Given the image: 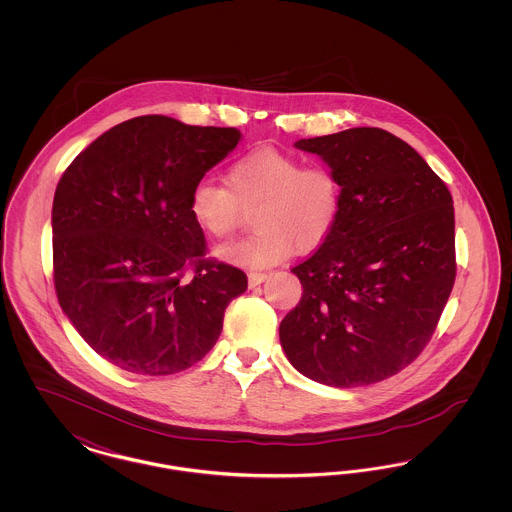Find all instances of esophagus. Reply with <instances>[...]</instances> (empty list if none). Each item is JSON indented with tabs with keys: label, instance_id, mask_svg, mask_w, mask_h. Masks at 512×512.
Wrapping results in <instances>:
<instances>
[{
	"label": "esophagus",
	"instance_id": "esophagus-1",
	"mask_svg": "<svg viewBox=\"0 0 512 512\" xmlns=\"http://www.w3.org/2000/svg\"><path fill=\"white\" fill-rule=\"evenodd\" d=\"M267 278V272H249V274H247V280H249V288H255V286L263 284Z\"/></svg>",
	"mask_w": 512,
	"mask_h": 512
}]
</instances>
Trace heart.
<instances>
[{
    "mask_svg": "<svg viewBox=\"0 0 512 512\" xmlns=\"http://www.w3.org/2000/svg\"><path fill=\"white\" fill-rule=\"evenodd\" d=\"M343 188L330 165L307 163L276 147H257L238 157L226 172V186L199 180L190 195L195 224L211 238H228L253 211L255 232L217 249L222 261L267 268L286 261L297 247L311 251L334 232Z\"/></svg>",
    "mask_w": 512,
    "mask_h": 512,
    "instance_id": "heart-1",
    "label": "heart"
}]
</instances>
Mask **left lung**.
Instances as JSON below:
<instances>
[{
  "mask_svg": "<svg viewBox=\"0 0 512 512\" xmlns=\"http://www.w3.org/2000/svg\"><path fill=\"white\" fill-rule=\"evenodd\" d=\"M338 172L334 232L292 268L303 295L280 324L286 357L307 378L357 388L422 353L451 295L455 211L445 182L382 128L299 140Z\"/></svg>",
  "mask_w": 512,
  "mask_h": 512,
  "instance_id": "left-lung-1",
  "label": "left lung"
}]
</instances>
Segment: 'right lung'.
Returning <instances> with one entry per match:
<instances>
[{
  "label": "right lung",
  "instance_id": "add662e5",
  "mask_svg": "<svg viewBox=\"0 0 512 512\" xmlns=\"http://www.w3.org/2000/svg\"><path fill=\"white\" fill-rule=\"evenodd\" d=\"M240 138L238 128L144 115L101 134L63 172L51 211L55 293L111 365L174 374L219 340L247 276L205 255L190 195Z\"/></svg>",
  "mask_w": 512,
  "mask_h": 512
}]
</instances>
